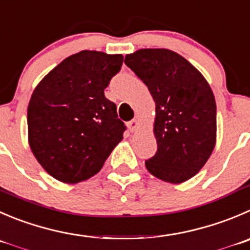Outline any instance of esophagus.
I'll use <instances>...</instances> for the list:
<instances>
[{
  "mask_svg": "<svg viewBox=\"0 0 250 250\" xmlns=\"http://www.w3.org/2000/svg\"><path fill=\"white\" fill-rule=\"evenodd\" d=\"M127 126H129L130 131L135 132L137 130V127H139V120H137V119H132L131 121H129Z\"/></svg>",
  "mask_w": 250,
  "mask_h": 250,
  "instance_id": "34e87169",
  "label": "esophagus"
}]
</instances>
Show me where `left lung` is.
<instances>
[{"label":"left lung","instance_id":"8db88e82","mask_svg":"<svg viewBox=\"0 0 250 250\" xmlns=\"http://www.w3.org/2000/svg\"><path fill=\"white\" fill-rule=\"evenodd\" d=\"M125 63L154 104L157 153L145 162L158 179L180 184L198 174L216 145V102L210 84L187 59L168 49H140Z\"/></svg>","mask_w":250,"mask_h":250}]
</instances>
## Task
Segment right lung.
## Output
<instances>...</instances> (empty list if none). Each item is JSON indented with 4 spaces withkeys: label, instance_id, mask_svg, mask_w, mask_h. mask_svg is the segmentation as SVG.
Wrapping results in <instances>:
<instances>
[{
    "label": "right lung",
    "instance_id": "add662e5",
    "mask_svg": "<svg viewBox=\"0 0 250 250\" xmlns=\"http://www.w3.org/2000/svg\"><path fill=\"white\" fill-rule=\"evenodd\" d=\"M124 56L102 51L73 54L35 87L28 104V142L52 178L76 184L96 175L125 125L115 103L104 96Z\"/></svg>",
    "mask_w": 250,
    "mask_h": 250
}]
</instances>
